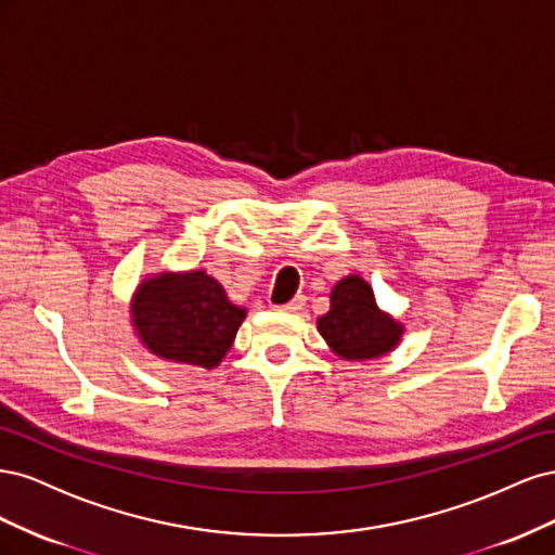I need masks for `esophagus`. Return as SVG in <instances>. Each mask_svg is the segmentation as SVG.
<instances>
[{"label":"esophagus","mask_w":555,"mask_h":555,"mask_svg":"<svg viewBox=\"0 0 555 555\" xmlns=\"http://www.w3.org/2000/svg\"><path fill=\"white\" fill-rule=\"evenodd\" d=\"M304 306H306V296L300 294V296H296V298H292L289 304H284V306H280V310H284V312H300L304 310Z\"/></svg>","instance_id":"1"}]
</instances>
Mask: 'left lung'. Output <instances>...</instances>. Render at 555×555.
<instances>
[{
	"label": "left lung",
	"instance_id": "obj_1",
	"mask_svg": "<svg viewBox=\"0 0 555 555\" xmlns=\"http://www.w3.org/2000/svg\"><path fill=\"white\" fill-rule=\"evenodd\" d=\"M317 331L343 361H373L393 351L405 326L384 312L371 284L351 273L331 289V308L317 319Z\"/></svg>",
	"mask_w": 555,
	"mask_h": 555
}]
</instances>
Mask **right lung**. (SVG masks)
I'll use <instances>...</instances> for the list:
<instances>
[{"label": "right lung", "mask_w": 555, "mask_h": 555, "mask_svg": "<svg viewBox=\"0 0 555 555\" xmlns=\"http://www.w3.org/2000/svg\"><path fill=\"white\" fill-rule=\"evenodd\" d=\"M245 317L206 271L150 273L129 304L131 328L150 354L206 371L222 363Z\"/></svg>", "instance_id": "right-lung-1"}]
</instances>
